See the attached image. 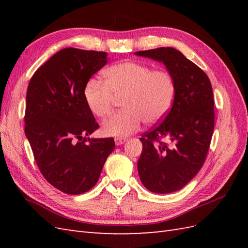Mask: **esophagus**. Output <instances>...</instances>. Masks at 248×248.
<instances>
[{"mask_svg":"<svg viewBox=\"0 0 248 248\" xmlns=\"http://www.w3.org/2000/svg\"><path fill=\"white\" fill-rule=\"evenodd\" d=\"M125 141H127V139L125 138H115V144L117 146L123 145Z\"/></svg>","mask_w":248,"mask_h":248,"instance_id":"obj_1","label":"esophagus"}]
</instances>
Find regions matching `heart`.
Here are the masks:
<instances>
[{
  "label": "heart",
  "instance_id": "heart-1",
  "mask_svg": "<svg viewBox=\"0 0 248 248\" xmlns=\"http://www.w3.org/2000/svg\"><path fill=\"white\" fill-rule=\"evenodd\" d=\"M105 83L92 78L84 87V99L91 112L104 118L110 114L116 98L123 97L120 112L102 124V133L127 136L138 131L143 121L159 123L170 110L175 97V81L166 70L127 61L104 70Z\"/></svg>",
  "mask_w": 248,
  "mask_h": 248
}]
</instances>
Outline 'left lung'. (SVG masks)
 <instances>
[{"instance_id":"left-lung-1","label":"left lung","mask_w":248,"mask_h":248,"mask_svg":"<svg viewBox=\"0 0 248 248\" xmlns=\"http://www.w3.org/2000/svg\"><path fill=\"white\" fill-rule=\"evenodd\" d=\"M134 54L163 62L175 81L170 110L162 123L140 139L143 151L138 170L141 183L149 191L176 192L197 175L208 154L214 130L211 82L197 65L173 48Z\"/></svg>"}]
</instances>
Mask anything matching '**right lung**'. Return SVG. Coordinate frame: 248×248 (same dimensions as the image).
<instances>
[{"label":"right lung","instance_id":"obj_1","mask_svg":"<svg viewBox=\"0 0 248 248\" xmlns=\"http://www.w3.org/2000/svg\"><path fill=\"white\" fill-rule=\"evenodd\" d=\"M107 56L62 49L36 70L29 84L24 132L40 172L62 193L78 195L93 187L115 148L113 138H88L99 124L83 94Z\"/></svg>","mask_w":248,"mask_h":248}]
</instances>
